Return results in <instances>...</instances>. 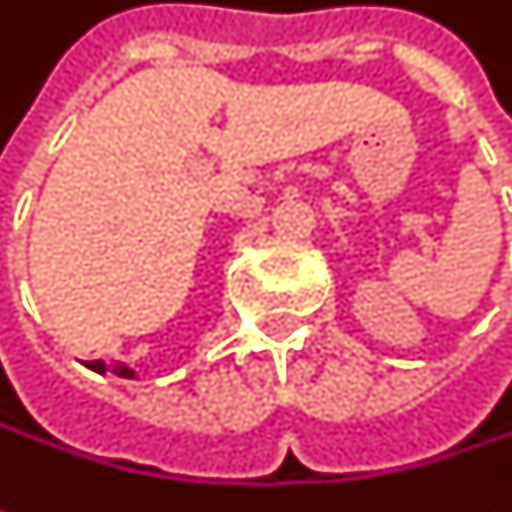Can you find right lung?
<instances>
[{"mask_svg":"<svg viewBox=\"0 0 512 512\" xmlns=\"http://www.w3.org/2000/svg\"><path fill=\"white\" fill-rule=\"evenodd\" d=\"M88 367L97 370V373H115V376H124V379H136V370L130 364H124V361H112V364H106V361H88Z\"/></svg>","mask_w":512,"mask_h":512,"instance_id":"obj_1","label":"right lung"}]
</instances>
